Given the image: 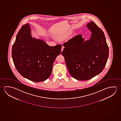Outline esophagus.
I'll return each mask as SVG.
<instances>
[{
  "mask_svg": "<svg viewBox=\"0 0 121 121\" xmlns=\"http://www.w3.org/2000/svg\"><path fill=\"white\" fill-rule=\"evenodd\" d=\"M64 48V46H62L61 48V51H63Z\"/></svg>",
  "mask_w": 121,
  "mask_h": 121,
  "instance_id": "obj_1",
  "label": "esophagus"
}]
</instances>
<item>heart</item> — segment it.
<instances>
[{
  "instance_id": "obj_1",
  "label": "heart",
  "mask_w": 121,
  "mask_h": 121,
  "mask_svg": "<svg viewBox=\"0 0 121 121\" xmlns=\"http://www.w3.org/2000/svg\"><path fill=\"white\" fill-rule=\"evenodd\" d=\"M69 35V33H66V34H65L64 35H63L62 36V38H63V39H64V38H65L66 37H67Z\"/></svg>"
}]
</instances>
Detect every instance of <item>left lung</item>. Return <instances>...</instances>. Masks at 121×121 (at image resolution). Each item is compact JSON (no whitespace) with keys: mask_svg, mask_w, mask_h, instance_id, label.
Returning <instances> with one entry per match:
<instances>
[{"mask_svg":"<svg viewBox=\"0 0 121 121\" xmlns=\"http://www.w3.org/2000/svg\"><path fill=\"white\" fill-rule=\"evenodd\" d=\"M87 27L91 32L90 39L84 41L78 35L64 43L62 54L71 75L80 80H87L104 69L109 55V48L103 30L94 22Z\"/></svg>","mask_w":121,"mask_h":121,"instance_id":"obj_1","label":"left lung"}]
</instances>
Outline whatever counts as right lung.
<instances>
[{
	"label": "right lung",
	"mask_w": 121,
	"mask_h": 121,
	"mask_svg": "<svg viewBox=\"0 0 121 121\" xmlns=\"http://www.w3.org/2000/svg\"><path fill=\"white\" fill-rule=\"evenodd\" d=\"M31 33L28 24L19 30L13 45V60L22 76L33 82H41L50 76L54 62L61 53L62 46H49L42 40L33 38Z\"/></svg>",
	"instance_id": "1"
}]
</instances>
